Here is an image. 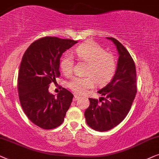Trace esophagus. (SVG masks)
Masks as SVG:
<instances>
[{"label": "esophagus", "mask_w": 159, "mask_h": 159, "mask_svg": "<svg viewBox=\"0 0 159 159\" xmlns=\"http://www.w3.org/2000/svg\"><path fill=\"white\" fill-rule=\"evenodd\" d=\"M78 99V97L77 96V95H75L73 97V101H76Z\"/></svg>", "instance_id": "obj_1"}]
</instances>
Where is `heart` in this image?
Here are the masks:
<instances>
[{"label":"heart","mask_w":159,"mask_h":159,"mask_svg":"<svg viewBox=\"0 0 159 159\" xmlns=\"http://www.w3.org/2000/svg\"><path fill=\"white\" fill-rule=\"evenodd\" d=\"M77 57L87 62L86 77H75L67 82V86L78 95L85 94L94 86L104 85L111 80L116 70V60L111 53L106 52L102 46L92 41H87L75 49ZM73 59L71 55L65 54L61 59L60 69L63 74L68 75L73 71Z\"/></svg>","instance_id":"obj_1"}]
</instances>
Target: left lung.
<instances>
[{"instance_id":"1","label":"left lung","mask_w":159,"mask_h":159,"mask_svg":"<svg viewBox=\"0 0 159 159\" xmlns=\"http://www.w3.org/2000/svg\"><path fill=\"white\" fill-rule=\"evenodd\" d=\"M107 39L115 44L118 53L115 75L97 92L102 96L99 101L89 99L90 105L84 113L88 126L98 132L111 129L126 118L137 93L136 68L132 57L116 39Z\"/></svg>"}]
</instances>
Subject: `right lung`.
Listing matches in <instances>:
<instances>
[{
  "instance_id": "1",
  "label": "right lung",
  "mask_w": 159,
  "mask_h": 159,
  "mask_svg": "<svg viewBox=\"0 0 159 159\" xmlns=\"http://www.w3.org/2000/svg\"><path fill=\"white\" fill-rule=\"evenodd\" d=\"M78 41L44 37L34 41L23 55L18 77V93L25 115L44 129L57 127L64 121L73 95L66 89L55 97L48 92L50 83L60 76V58Z\"/></svg>"
}]
</instances>
